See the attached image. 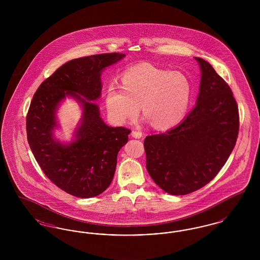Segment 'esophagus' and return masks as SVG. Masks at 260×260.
I'll return each mask as SVG.
<instances>
[{
	"instance_id": "esophagus-1",
	"label": "esophagus",
	"mask_w": 260,
	"mask_h": 260,
	"mask_svg": "<svg viewBox=\"0 0 260 260\" xmlns=\"http://www.w3.org/2000/svg\"><path fill=\"white\" fill-rule=\"evenodd\" d=\"M132 136H133V137H135V138H141L142 133L139 132V131H133L132 132Z\"/></svg>"
}]
</instances>
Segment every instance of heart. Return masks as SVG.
<instances>
[{
    "mask_svg": "<svg viewBox=\"0 0 260 260\" xmlns=\"http://www.w3.org/2000/svg\"><path fill=\"white\" fill-rule=\"evenodd\" d=\"M191 96L192 84L185 74L142 63L124 71L122 86H108L105 105L117 123L135 119L141 106L154 127L167 129L184 118Z\"/></svg>",
    "mask_w": 260,
    "mask_h": 260,
    "instance_id": "obj_1",
    "label": "heart"
}]
</instances>
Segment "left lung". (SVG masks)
<instances>
[{
  "label": "left lung",
  "mask_w": 260,
  "mask_h": 260,
  "mask_svg": "<svg viewBox=\"0 0 260 260\" xmlns=\"http://www.w3.org/2000/svg\"><path fill=\"white\" fill-rule=\"evenodd\" d=\"M202 71L196 106L175 127L146 136V168L154 182L172 195L208 184L235 147L239 110L232 90L209 62L195 57Z\"/></svg>",
  "instance_id": "obj_1"
}]
</instances>
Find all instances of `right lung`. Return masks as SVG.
I'll return each instance as SVG.
<instances>
[{
    "mask_svg": "<svg viewBox=\"0 0 260 260\" xmlns=\"http://www.w3.org/2000/svg\"><path fill=\"white\" fill-rule=\"evenodd\" d=\"M112 52L80 57L63 64L38 87L26 117L27 140L42 171L52 183L78 198H91L111 184L120 149L131 129L103 122L99 106L101 72L121 60ZM66 95L81 103L83 115L75 140L62 145L53 136L55 113Z\"/></svg>",
    "mask_w": 260,
    "mask_h": 260,
    "instance_id": "right-lung-1",
    "label": "right lung"
}]
</instances>
